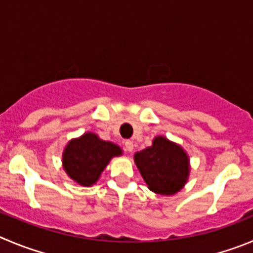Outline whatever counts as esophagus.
<instances>
[{
    "label": "esophagus",
    "mask_w": 253,
    "mask_h": 253,
    "mask_svg": "<svg viewBox=\"0 0 253 253\" xmlns=\"http://www.w3.org/2000/svg\"><path fill=\"white\" fill-rule=\"evenodd\" d=\"M125 148H126L127 152H132L133 151V142L129 140L125 141Z\"/></svg>",
    "instance_id": "esophagus-1"
}]
</instances>
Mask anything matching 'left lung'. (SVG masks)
Segmentation results:
<instances>
[{"label":"left lung","instance_id":"obj_1","mask_svg":"<svg viewBox=\"0 0 253 253\" xmlns=\"http://www.w3.org/2000/svg\"><path fill=\"white\" fill-rule=\"evenodd\" d=\"M146 185L152 192L172 196L181 191L190 176V157L182 146L165 136H156L152 146L133 156Z\"/></svg>","mask_w":253,"mask_h":253}]
</instances>
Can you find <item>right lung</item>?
<instances>
[{
  "label": "right lung",
  "mask_w": 253,
  "mask_h": 253,
  "mask_svg": "<svg viewBox=\"0 0 253 253\" xmlns=\"http://www.w3.org/2000/svg\"><path fill=\"white\" fill-rule=\"evenodd\" d=\"M122 153V148L116 143L101 140L93 132H86L66 145L62 166L73 182L89 187L97 182L111 160Z\"/></svg>",
  "instance_id": "right-lung-1"
}]
</instances>
